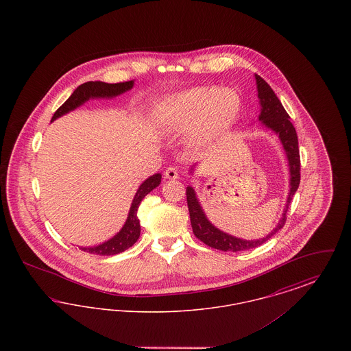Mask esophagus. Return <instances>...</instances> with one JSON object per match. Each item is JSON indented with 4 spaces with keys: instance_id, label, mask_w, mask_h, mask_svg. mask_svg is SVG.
Masks as SVG:
<instances>
[{
    "instance_id": "esophagus-1",
    "label": "esophagus",
    "mask_w": 351,
    "mask_h": 351,
    "mask_svg": "<svg viewBox=\"0 0 351 351\" xmlns=\"http://www.w3.org/2000/svg\"><path fill=\"white\" fill-rule=\"evenodd\" d=\"M165 178L169 179V180H176L179 179V173H178V169L175 167H168L165 171Z\"/></svg>"
}]
</instances>
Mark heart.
<instances>
[{
	"label": "heart",
	"instance_id": "heart-1",
	"mask_svg": "<svg viewBox=\"0 0 351 351\" xmlns=\"http://www.w3.org/2000/svg\"><path fill=\"white\" fill-rule=\"evenodd\" d=\"M241 106L242 101L234 89L202 85L160 101L154 109V121L166 133H184L195 127L191 141L204 146L233 125Z\"/></svg>",
	"mask_w": 351,
	"mask_h": 351
}]
</instances>
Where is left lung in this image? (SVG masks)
<instances>
[{
    "label": "left lung",
    "mask_w": 351,
    "mask_h": 351,
    "mask_svg": "<svg viewBox=\"0 0 351 351\" xmlns=\"http://www.w3.org/2000/svg\"><path fill=\"white\" fill-rule=\"evenodd\" d=\"M256 85H258V97L262 105V112L259 119L269 128L275 133L279 134V138L283 143L284 150L287 154L288 162H289V172H291V189L289 196L287 200V205L284 209L283 217L279 221L278 226L268 234L267 237L256 241H246L241 238H235L233 235L223 233L215 228L208 218L205 217L200 204L196 199V193L192 186H186V202H188V210L191 217V225L195 235L208 245L212 249H217L221 251H245L254 249L256 246H261L268 241L274 234L278 233L287 221V210L291 204V200L295 195V192L299 188L300 184V152H299V141L298 134L289 121V116L285 112L280 100L276 97L275 92L271 89L259 75H255Z\"/></svg>",
    "instance_id": "left-lung-1"
}]
</instances>
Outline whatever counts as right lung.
Instances as JSON below:
<instances>
[{
	"instance_id": "right-lung-1",
	"label": "right lung",
	"mask_w": 351,
	"mask_h": 351,
	"mask_svg": "<svg viewBox=\"0 0 351 351\" xmlns=\"http://www.w3.org/2000/svg\"><path fill=\"white\" fill-rule=\"evenodd\" d=\"M133 85L134 82H123V83L117 84L88 82V83L82 84L75 89V92L71 95V97L55 112L51 121L62 117L63 114L76 109L77 106H80L82 104L89 99L114 97V96H118V95L132 89ZM160 179H162V175L155 173L139 186V189L136 191V193L134 196L133 204H132L130 212H129V217L126 219L123 228L119 230V233L116 234L113 238H110L109 241L101 243L99 246L80 247V249L85 252L96 254V255H114V254H119V252L132 247L134 243L138 241L139 234H141V223H139V218L136 216L141 201L143 200L145 196L147 193H150L154 188H156L160 184Z\"/></svg>"
}]
</instances>
